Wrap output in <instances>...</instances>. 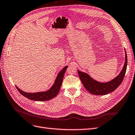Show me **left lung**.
<instances>
[{"label": "left lung", "mask_w": 135, "mask_h": 135, "mask_svg": "<svg viewBox=\"0 0 135 135\" xmlns=\"http://www.w3.org/2000/svg\"><path fill=\"white\" fill-rule=\"evenodd\" d=\"M125 62L119 74L111 81L101 83L92 79L87 73L78 70L80 80L87 90L95 95H105L113 92L123 81L127 66V56L125 50Z\"/></svg>", "instance_id": "obj_1"}]
</instances>
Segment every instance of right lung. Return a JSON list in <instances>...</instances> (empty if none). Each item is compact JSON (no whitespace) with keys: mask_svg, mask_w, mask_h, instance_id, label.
Listing matches in <instances>:
<instances>
[{"mask_svg":"<svg viewBox=\"0 0 135 135\" xmlns=\"http://www.w3.org/2000/svg\"><path fill=\"white\" fill-rule=\"evenodd\" d=\"M68 67V66H66L60 71V72L59 73L57 76L56 77L54 84H53L51 88L47 91L36 93H28L21 90L17 86L16 87L21 95L30 100L38 101L50 100L56 97L59 93L61 84H62L64 74L65 71H66Z\"/></svg>","mask_w":135,"mask_h":135,"instance_id":"right-lung-1","label":"right lung"}]
</instances>
